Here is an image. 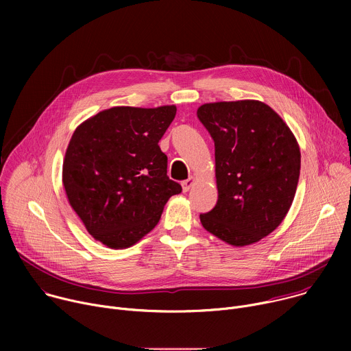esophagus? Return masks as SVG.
I'll use <instances>...</instances> for the list:
<instances>
[{
    "label": "esophagus",
    "instance_id": "obj_1",
    "mask_svg": "<svg viewBox=\"0 0 351 351\" xmlns=\"http://www.w3.org/2000/svg\"><path fill=\"white\" fill-rule=\"evenodd\" d=\"M193 183H194V178H193V176H190L189 179L183 180V182H182V189H183V191H184V193H186V191H189V190H190V187L193 186Z\"/></svg>",
    "mask_w": 351,
    "mask_h": 351
}]
</instances>
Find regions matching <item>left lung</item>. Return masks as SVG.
<instances>
[{"instance_id": "left-lung-1", "label": "left lung", "mask_w": 351, "mask_h": 351, "mask_svg": "<svg viewBox=\"0 0 351 351\" xmlns=\"http://www.w3.org/2000/svg\"><path fill=\"white\" fill-rule=\"evenodd\" d=\"M197 118L215 144L218 202L199 214L232 245L253 244L286 217L300 176V148L283 119L256 99L204 104Z\"/></svg>"}]
</instances>
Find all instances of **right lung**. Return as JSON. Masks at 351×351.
Instances as JSON below:
<instances>
[{"label":"right lung","mask_w":351,"mask_h":351,"mask_svg":"<svg viewBox=\"0 0 351 351\" xmlns=\"http://www.w3.org/2000/svg\"><path fill=\"white\" fill-rule=\"evenodd\" d=\"M175 115V106L114 107L75 130L62 182L95 240L111 248L133 245L158 223L169 197L182 191L168 178V158L158 145Z\"/></svg>","instance_id":"add662e5"}]
</instances>
